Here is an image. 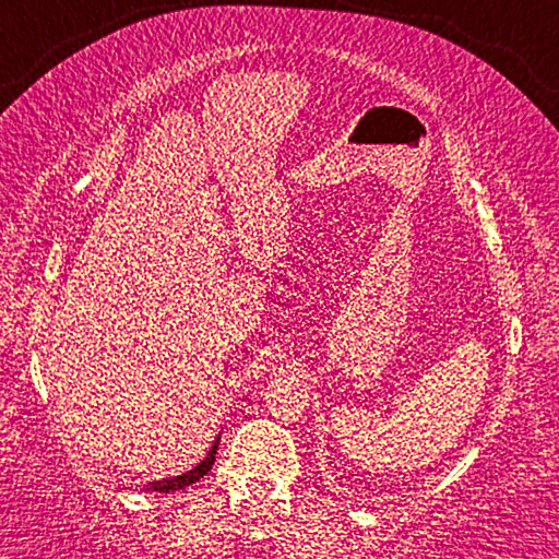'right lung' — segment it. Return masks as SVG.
Returning a JSON list of instances; mask_svg holds the SVG:
<instances>
[{
    "mask_svg": "<svg viewBox=\"0 0 559 559\" xmlns=\"http://www.w3.org/2000/svg\"><path fill=\"white\" fill-rule=\"evenodd\" d=\"M216 449H219V437H216V441H214V447L210 449V453H206L204 456V461H200L197 463V466L192 468V471H187V473H182V476H173V478H163V480H155V484H147L145 486V490H157V493H169V490H182V488H187V486H192V484H197V480L200 478H204L206 473L212 471V466H214V461H216Z\"/></svg>",
    "mask_w": 559,
    "mask_h": 559,
    "instance_id": "obj_1",
    "label": "right lung"
}]
</instances>
